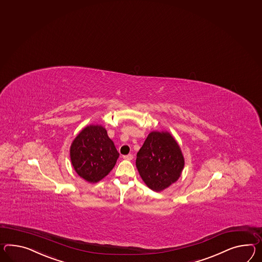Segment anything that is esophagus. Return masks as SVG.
<instances>
[{"label":"esophagus","instance_id":"obj_1","mask_svg":"<svg viewBox=\"0 0 262 262\" xmlns=\"http://www.w3.org/2000/svg\"><path fill=\"white\" fill-rule=\"evenodd\" d=\"M123 158L125 160H128V161H130V160L134 159V155L133 154H128V155H124L123 156Z\"/></svg>","mask_w":262,"mask_h":262}]
</instances>
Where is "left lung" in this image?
<instances>
[{
  "label": "left lung",
  "instance_id": "left-lung-1",
  "mask_svg": "<svg viewBox=\"0 0 262 262\" xmlns=\"http://www.w3.org/2000/svg\"><path fill=\"white\" fill-rule=\"evenodd\" d=\"M184 166L185 159L180 146L167 132H151L137 152L138 172L154 191H163L175 183Z\"/></svg>",
  "mask_w": 262,
  "mask_h": 262
}]
</instances>
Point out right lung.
Wrapping results in <instances>:
<instances>
[{
	"mask_svg": "<svg viewBox=\"0 0 262 262\" xmlns=\"http://www.w3.org/2000/svg\"><path fill=\"white\" fill-rule=\"evenodd\" d=\"M76 172L89 183H97L114 168L119 154L101 125H90L77 134L70 147Z\"/></svg>",
	"mask_w": 262,
	"mask_h": 262,
	"instance_id": "right-lung-1",
	"label": "right lung"
}]
</instances>
